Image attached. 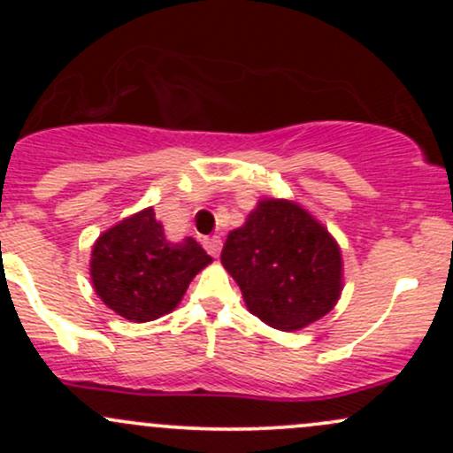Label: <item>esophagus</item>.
Instances as JSON below:
<instances>
[{
	"mask_svg": "<svg viewBox=\"0 0 453 453\" xmlns=\"http://www.w3.org/2000/svg\"><path fill=\"white\" fill-rule=\"evenodd\" d=\"M204 247H206V251H209L212 257H217V256H219V253H221V238H219V236L206 238Z\"/></svg>",
	"mask_w": 453,
	"mask_h": 453,
	"instance_id": "1",
	"label": "esophagus"
}]
</instances>
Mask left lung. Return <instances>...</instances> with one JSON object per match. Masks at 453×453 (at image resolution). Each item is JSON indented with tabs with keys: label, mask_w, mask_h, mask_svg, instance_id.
Here are the masks:
<instances>
[{
	"label": "left lung",
	"mask_w": 453,
	"mask_h": 453,
	"mask_svg": "<svg viewBox=\"0 0 453 453\" xmlns=\"http://www.w3.org/2000/svg\"><path fill=\"white\" fill-rule=\"evenodd\" d=\"M221 264L247 309L283 332L303 330L330 313L345 285L336 238L304 206L283 197H262L227 234Z\"/></svg>",
	"instance_id": "obj_1"
}]
</instances>
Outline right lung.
I'll list each match as a JSON object with an SVG mask.
<instances>
[{
	"mask_svg": "<svg viewBox=\"0 0 453 453\" xmlns=\"http://www.w3.org/2000/svg\"><path fill=\"white\" fill-rule=\"evenodd\" d=\"M212 262L191 236L165 238L153 206L126 217L93 242L89 274L96 294L134 324L159 319L180 304L189 283Z\"/></svg>",
	"mask_w": 453,
	"mask_h": 453,
	"instance_id": "add662e5",
	"label": "right lung"
}]
</instances>
